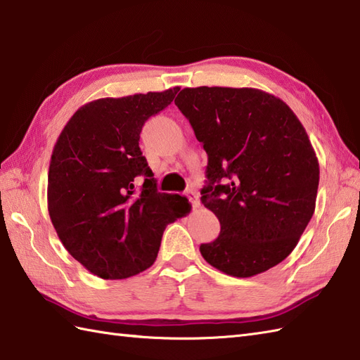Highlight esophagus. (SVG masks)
I'll use <instances>...</instances> for the list:
<instances>
[{"label": "esophagus", "mask_w": 360, "mask_h": 360, "mask_svg": "<svg viewBox=\"0 0 360 360\" xmlns=\"http://www.w3.org/2000/svg\"><path fill=\"white\" fill-rule=\"evenodd\" d=\"M186 196L188 198V201L192 202L193 207H200V205H201V202H200V196H198V193L195 192V190L188 188L187 192H186Z\"/></svg>", "instance_id": "34e87169"}]
</instances>
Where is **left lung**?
Listing matches in <instances>:
<instances>
[{
    "label": "left lung",
    "mask_w": 360,
    "mask_h": 360,
    "mask_svg": "<svg viewBox=\"0 0 360 360\" xmlns=\"http://www.w3.org/2000/svg\"><path fill=\"white\" fill-rule=\"evenodd\" d=\"M174 103L209 156L201 201L221 232L201 255L240 278L277 266L316 209L319 160L300 120L254 88H184Z\"/></svg>",
    "instance_id": "left-lung-1"
}]
</instances>
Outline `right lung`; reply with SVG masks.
<instances>
[{
    "instance_id": "1",
    "label": "right lung",
    "mask_w": 360,
    "mask_h": 360,
    "mask_svg": "<svg viewBox=\"0 0 360 360\" xmlns=\"http://www.w3.org/2000/svg\"><path fill=\"white\" fill-rule=\"evenodd\" d=\"M179 88L98 98L60 133L48 174V210L60 241L105 280L133 277L155 263L167 224L192 209L186 196L158 192L142 156L141 131Z\"/></svg>"
}]
</instances>
